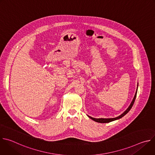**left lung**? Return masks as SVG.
Returning a JSON list of instances; mask_svg holds the SVG:
<instances>
[{
	"mask_svg": "<svg viewBox=\"0 0 155 155\" xmlns=\"http://www.w3.org/2000/svg\"><path fill=\"white\" fill-rule=\"evenodd\" d=\"M137 87H138V84H137ZM137 91L136 92V94H135V96L133 98V99H132V101L131 102L130 105L129 106V107L126 109V110H125V111L120 116L116 117V118H93L91 117H90L88 116V117H89L90 118H91V120H94V121L96 122H97V123H110L111 121H115V120H118L120 118H121L122 117H123L126 114H127L129 110L131 109L132 105H133L134 103V101H135V99H136V95H137Z\"/></svg>",
	"mask_w": 155,
	"mask_h": 155,
	"instance_id": "obj_1",
	"label": "left lung"
}]
</instances>
